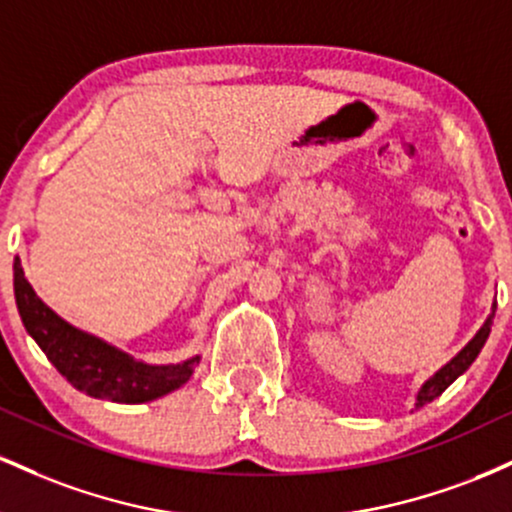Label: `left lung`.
Segmentation results:
<instances>
[{"label": "left lung", "instance_id": "8db88e82", "mask_svg": "<svg viewBox=\"0 0 512 512\" xmlns=\"http://www.w3.org/2000/svg\"><path fill=\"white\" fill-rule=\"evenodd\" d=\"M493 317H496V303L491 305V315L486 317V322H484V325H481V330H479L477 334H474V339H472V342H469L467 346H464V349L460 351V354H457L455 358H452L450 363H445V366L440 368L438 373L433 375V378H428L426 383L421 385L419 395H416L414 409H421V407H424V404L433 402V399L443 395V392L448 390V387H450L452 383H455L457 378H460V375L464 373V370H467L469 366H472L474 361H477L479 351L484 349L486 339H489V334H491Z\"/></svg>", "mask_w": 512, "mask_h": 512}]
</instances>
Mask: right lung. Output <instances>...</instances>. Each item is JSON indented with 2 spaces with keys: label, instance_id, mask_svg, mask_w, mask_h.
<instances>
[{
  "label": "right lung",
  "instance_id": "1",
  "mask_svg": "<svg viewBox=\"0 0 512 512\" xmlns=\"http://www.w3.org/2000/svg\"><path fill=\"white\" fill-rule=\"evenodd\" d=\"M14 293L26 332L52 366L91 397L122 404L151 402L185 385L199 363V356H192L175 366H149L93 334L76 330L35 296L19 257L14 260Z\"/></svg>",
  "mask_w": 512,
  "mask_h": 512
}]
</instances>
